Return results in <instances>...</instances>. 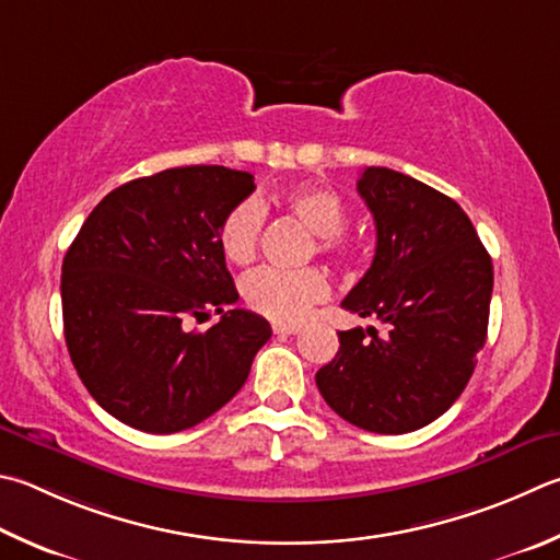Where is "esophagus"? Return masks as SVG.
<instances>
[{"mask_svg":"<svg viewBox=\"0 0 560 560\" xmlns=\"http://www.w3.org/2000/svg\"><path fill=\"white\" fill-rule=\"evenodd\" d=\"M271 330L277 335H296L301 330V325H287V323H273Z\"/></svg>","mask_w":560,"mask_h":560,"instance_id":"34e87169","label":"esophagus"}]
</instances>
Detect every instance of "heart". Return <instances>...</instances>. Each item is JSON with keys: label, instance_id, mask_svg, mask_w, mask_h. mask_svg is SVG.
Masks as SVG:
<instances>
[{"label": "heart", "instance_id": "1", "mask_svg": "<svg viewBox=\"0 0 560 560\" xmlns=\"http://www.w3.org/2000/svg\"><path fill=\"white\" fill-rule=\"evenodd\" d=\"M281 206L315 235V249L320 254H345L348 237L342 235L345 202L338 192L323 186H296L281 196ZM264 210L257 200H242L232 208L220 225V249L225 259L245 267L259 249ZM330 281L320 269H259L242 283V299L247 306L273 323H299L306 318L315 303L328 299Z\"/></svg>", "mask_w": 560, "mask_h": 560}]
</instances>
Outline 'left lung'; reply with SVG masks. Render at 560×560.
Returning a JSON list of instances; mask_svg holds the SVG:
<instances>
[{"label":"left lung","instance_id":"1","mask_svg":"<svg viewBox=\"0 0 560 560\" xmlns=\"http://www.w3.org/2000/svg\"><path fill=\"white\" fill-rule=\"evenodd\" d=\"M358 192L377 249L342 308L386 325L338 332L315 374L330 409L372 433H409L439 419L470 382L487 338L492 259L448 196L399 171L370 166Z\"/></svg>","mask_w":560,"mask_h":560}]
</instances>
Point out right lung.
<instances>
[{"mask_svg": "<svg viewBox=\"0 0 560 560\" xmlns=\"http://www.w3.org/2000/svg\"><path fill=\"white\" fill-rule=\"evenodd\" d=\"M254 176L180 166L129 180L97 202L63 259L66 345L85 389L131 429L176 433L222 409L271 338L240 299L220 249L228 212ZM206 334L187 330L212 311Z\"/></svg>", "mask_w": 560, "mask_h": 560, "instance_id": "1", "label": "right lung"}]
</instances>
